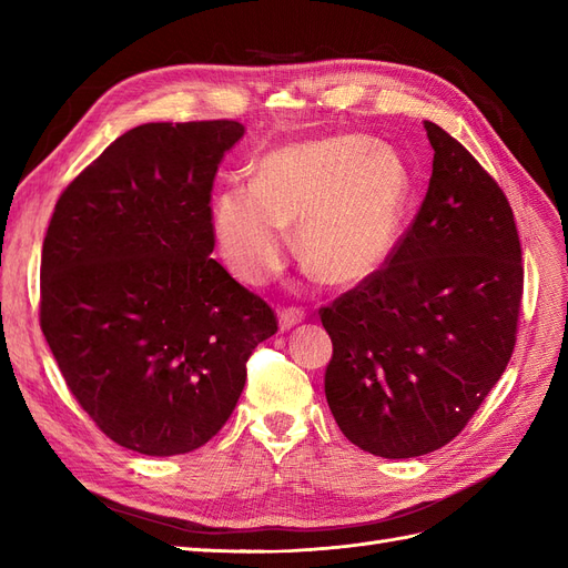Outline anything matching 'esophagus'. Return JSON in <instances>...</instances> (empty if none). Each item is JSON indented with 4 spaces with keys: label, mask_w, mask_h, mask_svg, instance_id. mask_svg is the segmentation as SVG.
I'll use <instances>...</instances> for the list:
<instances>
[{
    "label": "esophagus",
    "mask_w": 568,
    "mask_h": 568,
    "mask_svg": "<svg viewBox=\"0 0 568 568\" xmlns=\"http://www.w3.org/2000/svg\"><path fill=\"white\" fill-rule=\"evenodd\" d=\"M303 320H305V313L301 311V307H284V311H280V326H282V332L294 329V326L301 324Z\"/></svg>",
    "instance_id": "34e87169"
}]
</instances>
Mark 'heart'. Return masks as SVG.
Returning <instances> with one entry per match:
<instances>
[{"mask_svg":"<svg viewBox=\"0 0 568 568\" xmlns=\"http://www.w3.org/2000/svg\"><path fill=\"white\" fill-rule=\"evenodd\" d=\"M415 182L403 156L359 134H334L267 153L251 184L213 201L222 261L246 284L284 265L286 230L303 261L334 284L367 280L390 255Z\"/></svg>","mask_w":568,"mask_h":568,"instance_id":"heart-1","label":"heart"}]
</instances>
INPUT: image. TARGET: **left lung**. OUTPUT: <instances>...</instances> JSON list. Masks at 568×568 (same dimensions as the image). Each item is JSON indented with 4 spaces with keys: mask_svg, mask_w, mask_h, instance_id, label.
Wrapping results in <instances>:
<instances>
[{
    "mask_svg": "<svg viewBox=\"0 0 568 568\" xmlns=\"http://www.w3.org/2000/svg\"><path fill=\"white\" fill-rule=\"evenodd\" d=\"M434 173L384 267L320 311L324 393L353 445L407 459L448 445L500 379L524 294L511 205L480 163L424 123Z\"/></svg>",
    "mask_w": 568,
    "mask_h": 568,
    "instance_id": "1",
    "label": "left lung"
}]
</instances>
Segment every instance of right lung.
<instances>
[{
    "label": "right lung",
    "mask_w": 568,
    "mask_h": 568,
    "mask_svg": "<svg viewBox=\"0 0 568 568\" xmlns=\"http://www.w3.org/2000/svg\"><path fill=\"white\" fill-rule=\"evenodd\" d=\"M236 120L146 123L63 189L47 227L40 326L80 407L128 450L209 443L277 315L213 261L211 192Z\"/></svg>",
    "instance_id": "obj_1"
}]
</instances>
